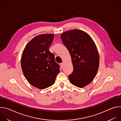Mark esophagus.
<instances>
[{
    "label": "esophagus",
    "mask_w": 121,
    "mask_h": 121,
    "mask_svg": "<svg viewBox=\"0 0 121 121\" xmlns=\"http://www.w3.org/2000/svg\"><path fill=\"white\" fill-rule=\"evenodd\" d=\"M63 65H64V64H63V63H62L60 64V66H61L62 68L63 67Z\"/></svg>",
    "instance_id": "34e87169"
}]
</instances>
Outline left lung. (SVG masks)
<instances>
[{"label":"left lung","mask_w":121,"mask_h":121,"mask_svg":"<svg viewBox=\"0 0 121 121\" xmlns=\"http://www.w3.org/2000/svg\"><path fill=\"white\" fill-rule=\"evenodd\" d=\"M61 38L70 53L74 68L69 79L73 85L82 88L97 74L99 62L97 46L89 34L80 30L66 31Z\"/></svg>","instance_id":"left-lung-1"}]
</instances>
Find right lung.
Masks as SVG:
<instances>
[{
  "label": "right lung",
  "mask_w": 121,
  "mask_h": 121,
  "mask_svg": "<svg viewBox=\"0 0 121 121\" xmlns=\"http://www.w3.org/2000/svg\"><path fill=\"white\" fill-rule=\"evenodd\" d=\"M53 34H42L34 37L26 45L21 57L23 74L33 87L44 89L53 85L60 72L55 56L49 51Z\"/></svg>",
  "instance_id": "add662e5"
}]
</instances>
